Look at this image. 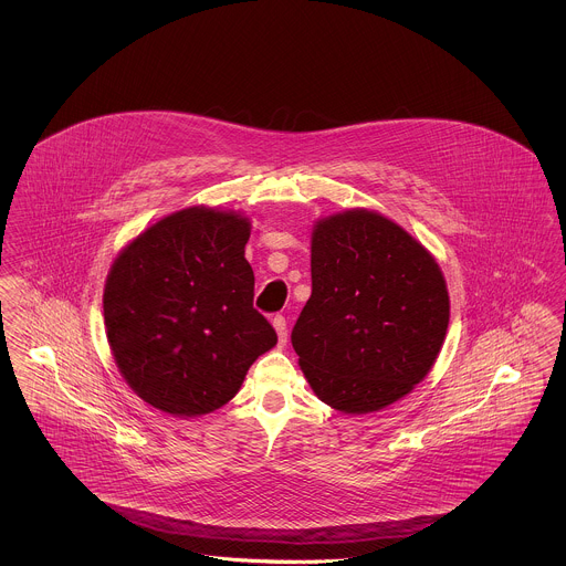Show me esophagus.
<instances>
[{
	"label": "esophagus",
	"instance_id": "1",
	"mask_svg": "<svg viewBox=\"0 0 566 566\" xmlns=\"http://www.w3.org/2000/svg\"><path fill=\"white\" fill-rule=\"evenodd\" d=\"M271 323H273V328H275V333H277V339H280V344L284 346V344H286V337H289V326H286V318H284V316H275Z\"/></svg>",
	"mask_w": 566,
	"mask_h": 566
}]
</instances>
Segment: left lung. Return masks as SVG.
I'll return each instance as SVG.
<instances>
[{
    "mask_svg": "<svg viewBox=\"0 0 566 566\" xmlns=\"http://www.w3.org/2000/svg\"><path fill=\"white\" fill-rule=\"evenodd\" d=\"M450 295L431 252L367 208L312 227V296L295 328L298 367L316 397L344 413L397 403L441 352Z\"/></svg>",
    "mask_w": 566,
    "mask_h": 566,
    "instance_id": "1",
    "label": "left lung"
}]
</instances>
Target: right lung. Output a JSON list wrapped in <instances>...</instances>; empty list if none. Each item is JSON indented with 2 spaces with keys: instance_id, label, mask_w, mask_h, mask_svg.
I'll return each mask as SVG.
<instances>
[{
  "instance_id": "1",
  "label": "right lung",
  "mask_w": 566,
  "mask_h": 566,
  "mask_svg": "<svg viewBox=\"0 0 566 566\" xmlns=\"http://www.w3.org/2000/svg\"><path fill=\"white\" fill-rule=\"evenodd\" d=\"M250 216L189 206L137 233L104 284V324L123 379L144 403L197 418L229 403L277 344L254 307Z\"/></svg>"
}]
</instances>
